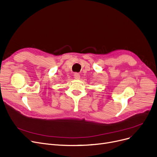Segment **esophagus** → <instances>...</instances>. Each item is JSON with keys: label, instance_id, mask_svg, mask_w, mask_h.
Wrapping results in <instances>:
<instances>
[{"label": "esophagus", "instance_id": "obj_1", "mask_svg": "<svg viewBox=\"0 0 157 157\" xmlns=\"http://www.w3.org/2000/svg\"><path fill=\"white\" fill-rule=\"evenodd\" d=\"M80 75L78 74V73H74V78H75V79H79L80 78Z\"/></svg>", "mask_w": 157, "mask_h": 157}]
</instances>
